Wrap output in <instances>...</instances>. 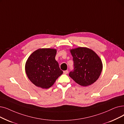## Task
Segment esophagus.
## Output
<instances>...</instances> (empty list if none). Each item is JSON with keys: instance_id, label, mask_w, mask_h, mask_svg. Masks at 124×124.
Returning a JSON list of instances; mask_svg holds the SVG:
<instances>
[{"instance_id": "esophagus-1", "label": "esophagus", "mask_w": 124, "mask_h": 124, "mask_svg": "<svg viewBox=\"0 0 124 124\" xmlns=\"http://www.w3.org/2000/svg\"><path fill=\"white\" fill-rule=\"evenodd\" d=\"M64 74H67L68 73V70H65V71H63Z\"/></svg>"}]
</instances>
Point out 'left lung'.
I'll use <instances>...</instances> for the list:
<instances>
[{"mask_svg": "<svg viewBox=\"0 0 124 124\" xmlns=\"http://www.w3.org/2000/svg\"><path fill=\"white\" fill-rule=\"evenodd\" d=\"M73 57L74 70L69 75L83 87L93 84L98 79L103 68L100 58L92 50L85 47L70 49Z\"/></svg>", "mask_w": 124, "mask_h": 124, "instance_id": "8db88e82", "label": "left lung"}]
</instances>
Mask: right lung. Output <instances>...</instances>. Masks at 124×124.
Masks as SVG:
<instances>
[{
  "mask_svg": "<svg viewBox=\"0 0 124 124\" xmlns=\"http://www.w3.org/2000/svg\"><path fill=\"white\" fill-rule=\"evenodd\" d=\"M57 50L42 48L35 51L28 57L25 64L28 78L35 85L48 89L63 73L55 60Z\"/></svg>",
  "mask_w": 124,
  "mask_h": 124,
  "instance_id": "add662e5",
  "label": "right lung"
}]
</instances>
